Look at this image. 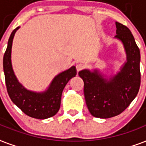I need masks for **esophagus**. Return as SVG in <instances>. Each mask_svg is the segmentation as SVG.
Segmentation results:
<instances>
[{"instance_id":"34e87169","label":"esophagus","mask_w":146,"mask_h":146,"mask_svg":"<svg viewBox=\"0 0 146 146\" xmlns=\"http://www.w3.org/2000/svg\"><path fill=\"white\" fill-rule=\"evenodd\" d=\"M84 68V65H82V64H78V65H76V69L78 72H79V71H81L82 68Z\"/></svg>"}]
</instances>
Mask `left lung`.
I'll return each instance as SVG.
<instances>
[{
  "label": "left lung",
  "mask_w": 146,
  "mask_h": 146,
  "mask_svg": "<svg viewBox=\"0 0 146 146\" xmlns=\"http://www.w3.org/2000/svg\"><path fill=\"white\" fill-rule=\"evenodd\" d=\"M115 39L121 42L126 62L119 72L109 77L98 68L78 72L83 79L87 107L92 116L107 119L117 116L129 107L137 95L140 87V51L128 27L116 22Z\"/></svg>",
  "instance_id": "8db88e82"
}]
</instances>
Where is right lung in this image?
<instances>
[{"label":"right lung","mask_w":146,"mask_h":146,"mask_svg":"<svg viewBox=\"0 0 146 146\" xmlns=\"http://www.w3.org/2000/svg\"><path fill=\"white\" fill-rule=\"evenodd\" d=\"M19 28L20 27H17L11 33L3 59L7 93L13 104L27 116L39 119H48L58 111L63 90L70 79L77 74L76 68L72 66L57 74L46 91L36 92L24 88L17 78L11 62L13 39Z\"/></svg>","instance_id":"obj_1"}]
</instances>
